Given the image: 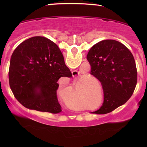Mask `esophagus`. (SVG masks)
Returning <instances> with one entry per match:
<instances>
[{"instance_id": "34e87169", "label": "esophagus", "mask_w": 147, "mask_h": 147, "mask_svg": "<svg viewBox=\"0 0 147 147\" xmlns=\"http://www.w3.org/2000/svg\"><path fill=\"white\" fill-rule=\"evenodd\" d=\"M78 74H79V72H78V71H76V70L72 71V76H73L74 77H76V76H77Z\"/></svg>"}]
</instances>
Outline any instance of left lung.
<instances>
[{"label":"left lung","instance_id":"8db88e82","mask_svg":"<svg viewBox=\"0 0 147 147\" xmlns=\"http://www.w3.org/2000/svg\"><path fill=\"white\" fill-rule=\"evenodd\" d=\"M87 59L91 74L100 82L104 92L102 106L92 113L107 114L125 104L137 83L135 60L129 49L115 40H103L90 49Z\"/></svg>","mask_w":147,"mask_h":147}]
</instances>
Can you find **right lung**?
Instances as JSON below:
<instances>
[{
  "label": "right lung",
  "instance_id": "right-lung-1",
  "mask_svg": "<svg viewBox=\"0 0 147 147\" xmlns=\"http://www.w3.org/2000/svg\"><path fill=\"white\" fill-rule=\"evenodd\" d=\"M71 76L59 48L46 37L37 36L22 42L10 60V87L16 99L31 110L61 112L57 81Z\"/></svg>",
  "mask_w": 147,
  "mask_h": 147
}]
</instances>
